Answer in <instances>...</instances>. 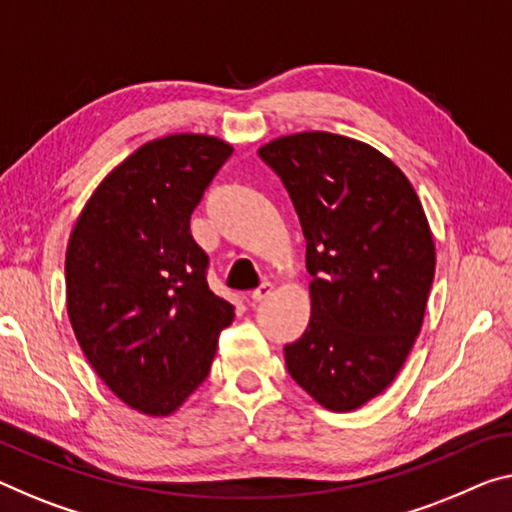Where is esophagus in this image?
Returning a JSON list of instances; mask_svg holds the SVG:
<instances>
[{"label":"esophagus","instance_id":"1","mask_svg":"<svg viewBox=\"0 0 512 512\" xmlns=\"http://www.w3.org/2000/svg\"><path fill=\"white\" fill-rule=\"evenodd\" d=\"M272 295V283H263V286H258L254 293H251V300L254 302H263L267 297Z\"/></svg>","mask_w":512,"mask_h":512}]
</instances>
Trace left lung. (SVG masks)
<instances>
[{
    "label": "left lung",
    "instance_id": "obj_1",
    "mask_svg": "<svg viewBox=\"0 0 512 512\" xmlns=\"http://www.w3.org/2000/svg\"><path fill=\"white\" fill-rule=\"evenodd\" d=\"M300 217L311 318L283 348L293 380L332 412L380 396L421 332L435 242L407 176L364 141L295 132L258 148Z\"/></svg>",
    "mask_w": 512,
    "mask_h": 512
}]
</instances>
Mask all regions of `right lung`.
Returning a JSON list of instances; mask_svg holds the SVG:
<instances>
[{
  "instance_id": "right-lung-1",
  "label": "right lung",
  "mask_w": 512,
  "mask_h": 512,
  "mask_svg": "<svg viewBox=\"0 0 512 512\" xmlns=\"http://www.w3.org/2000/svg\"><path fill=\"white\" fill-rule=\"evenodd\" d=\"M229 141H146L86 201L66 249V309L82 352L125 405L169 416L201 387L233 306L208 288L190 217Z\"/></svg>"
}]
</instances>
